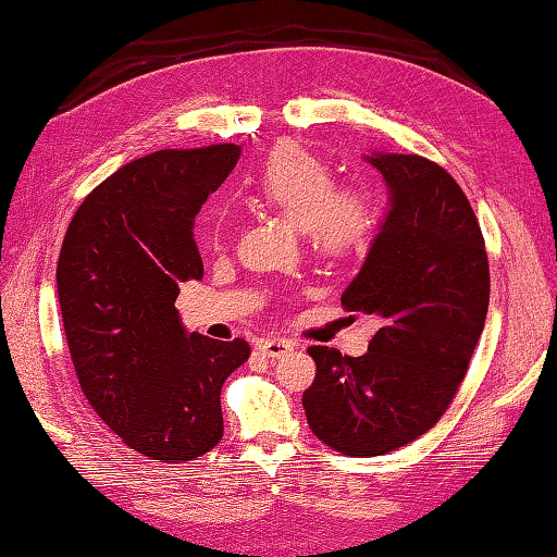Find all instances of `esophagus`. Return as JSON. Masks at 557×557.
Segmentation results:
<instances>
[{"label": "esophagus", "mask_w": 557, "mask_h": 557, "mask_svg": "<svg viewBox=\"0 0 557 557\" xmlns=\"http://www.w3.org/2000/svg\"><path fill=\"white\" fill-rule=\"evenodd\" d=\"M257 350L262 356H267V358H283V356H288L290 350H293V344L290 342H283V338H264V342H259L257 344Z\"/></svg>", "instance_id": "esophagus-1"}]
</instances>
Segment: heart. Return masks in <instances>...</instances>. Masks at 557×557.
I'll list each match as a JSON object with an SVG mask.
<instances>
[{
	"instance_id": "heart-1",
	"label": "heart",
	"mask_w": 557,
	"mask_h": 557,
	"mask_svg": "<svg viewBox=\"0 0 557 557\" xmlns=\"http://www.w3.org/2000/svg\"><path fill=\"white\" fill-rule=\"evenodd\" d=\"M259 203L278 211L302 228L310 247L322 257H346L370 243L377 207L368 189L338 187L334 170L298 144H281L264 165L247 180ZM211 243L223 235V219L213 215Z\"/></svg>"
}]
</instances>
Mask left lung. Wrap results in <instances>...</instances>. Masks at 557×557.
<instances>
[{"label":"left lung","mask_w":557,"mask_h":557,"mask_svg":"<svg viewBox=\"0 0 557 557\" xmlns=\"http://www.w3.org/2000/svg\"><path fill=\"white\" fill-rule=\"evenodd\" d=\"M389 211L342 295L380 329L368 354L310 346L302 394L312 433L348 457H380L425 435L457 394L479 344L491 269L471 203L445 168L413 153H372Z\"/></svg>","instance_id":"1"}]
</instances>
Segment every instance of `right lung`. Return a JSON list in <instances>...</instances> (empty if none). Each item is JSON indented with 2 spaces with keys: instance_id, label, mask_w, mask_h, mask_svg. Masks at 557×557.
Masks as SVG:
<instances>
[{
  "instance_id": "obj_1",
  "label": "right lung",
  "mask_w": 557,
  "mask_h": 557,
  "mask_svg": "<svg viewBox=\"0 0 557 557\" xmlns=\"http://www.w3.org/2000/svg\"><path fill=\"white\" fill-rule=\"evenodd\" d=\"M240 146L163 149L122 165L76 209L57 293L82 392L134 451L163 463L223 437L221 387L249 358L245 338L187 334L175 300L201 278L195 215L231 175Z\"/></svg>"
}]
</instances>
